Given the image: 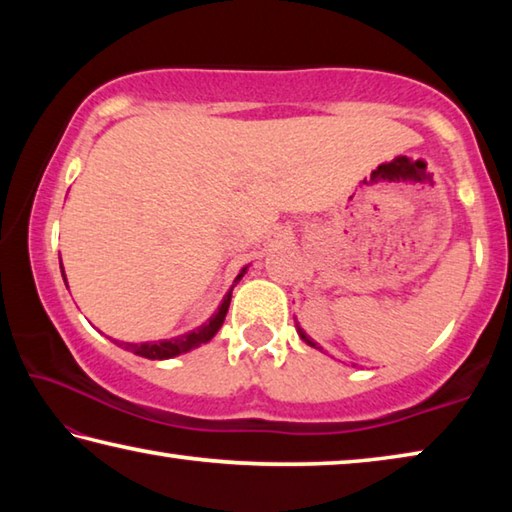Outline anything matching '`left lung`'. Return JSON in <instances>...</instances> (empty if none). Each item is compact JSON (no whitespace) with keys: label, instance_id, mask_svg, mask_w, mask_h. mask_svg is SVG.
I'll return each instance as SVG.
<instances>
[{"label":"left lung","instance_id":"obj_1","mask_svg":"<svg viewBox=\"0 0 512 512\" xmlns=\"http://www.w3.org/2000/svg\"><path fill=\"white\" fill-rule=\"evenodd\" d=\"M298 334H300V339H302V341H305L307 345H311V348H316V350H323V348H320V345H318V343H314V341H311V339H309V336H307L305 332H302V329H300V327H298Z\"/></svg>","mask_w":512,"mask_h":512}]
</instances>
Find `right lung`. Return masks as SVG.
<instances>
[{
	"label": "right lung",
	"mask_w": 512,
	"mask_h": 512,
	"mask_svg": "<svg viewBox=\"0 0 512 512\" xmlns=\"http://www.w3.org/2000/svg\"><path fill=\"white\" fill-rule=\"evenodd\" d=\"M60 268H63V266H60ZM246 268H241V273L235 277V282H239L241 277H244ZM63 277H65V271H63ZM230 298H232V289L225 293V298L221 300L219 309H216L214 314L207 318V323L192 329V332L176 336V339L146 341V343H124V341H115V343L119 345V348H124V350L133 352V354H137V357H144V359H171V357H178V354H185L189 350L198 348V345H203V343H207L210 339H214V334L219 332L221 325H223L225 314H228Z\"/></svg>",
	"instance_id": "obj_1"
}]
</instances>
